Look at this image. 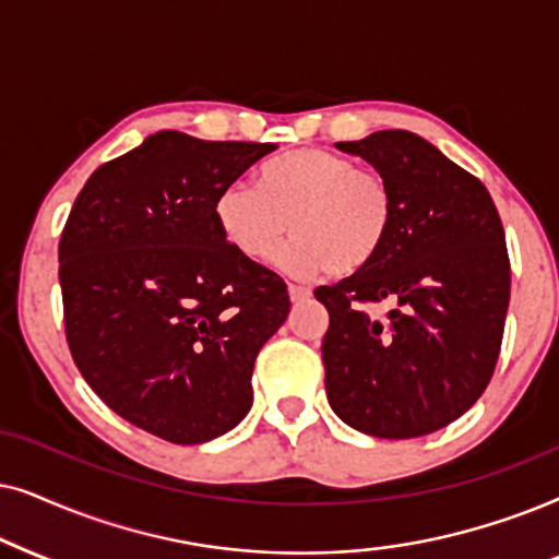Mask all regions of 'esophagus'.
Here are the masks:
<instances>
[{
	"label": "esophagus",
	"mask_w": 559,
	"mask_h": 559,
	"mask_svg": "<svg viewBox=\"0 0 559 559\" xmlns=\"http://www.w3.org/2000/svg\"><path fill=\"white\" fill-rule=\"evenodd\" d=\"M288 296H292L294 304H301V301L309 299L311 292H309L307 286H294V284H292V286H288Z\"/></svg>",
	"instance_id": "34e87169"
}]
</instances>
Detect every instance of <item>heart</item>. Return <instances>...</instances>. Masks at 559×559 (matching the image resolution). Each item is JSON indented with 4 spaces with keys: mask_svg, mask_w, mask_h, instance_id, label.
Returning a JSON list of instances; mask_svg holds the SVG:
<instances>
[{
    "mask_svg": "<svg viewBox=\"0 0 559 559\" xmlns=\"http://www.w3.org/2000/svg\"><path fill=\"white\" fill-rule=\"evenodd\" d=\"M225 240L248 260H267L286 229L294 237L275 255L288 275L324 267L349 275L383 250L393 225V193L376 170H360L345 155L301 147L265 160L255 186L229 183L214 202Z\"/></svg>",
    "mask_w": 559,
    "mask_h": 559,
    "instance_id": "b5f03b06",
    "label": "heart"
}]
</instances>
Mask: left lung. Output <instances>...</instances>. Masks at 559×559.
I'll return each mask as SVG.
<instances>
[{
	"label": "left lung",
	"instance_id": "8db88e82",
	"mask_svg": "<svg viewBox=\"0 0 559 559\" xmlns=\"http://www.w3.org/2000/svg\"><path fill=\"white\" fill-rule=\"evenodd\" d=\"M391 186L393 225L362 271L319 286L326 399L347 427L412 440L463 416L493 376L511 296L503 225L478 178L406 130L337 143ZM392 311L370 318L366 302Z\"/></svg>",
	"mask_w": 559,
	"mask_h": 559
}]
</instances>
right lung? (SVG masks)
<instances>
[{"label":"right lung","instance_id":"1","mask_svg":"<svg viewBox=\"0 0 559 559\" xmlns=\"http://www.w3.org/2000/svg\"><path fill=\"white\" fill-rule=\"evenodd\" d=\"M273 143L163 130L104 163L58 245L66 340L111 412L174 444L235 429L260 347L292 311L281 275L214 219L219 191Z\"/></svg>","mask_w":559,"mask_h":559}]
</instances>
